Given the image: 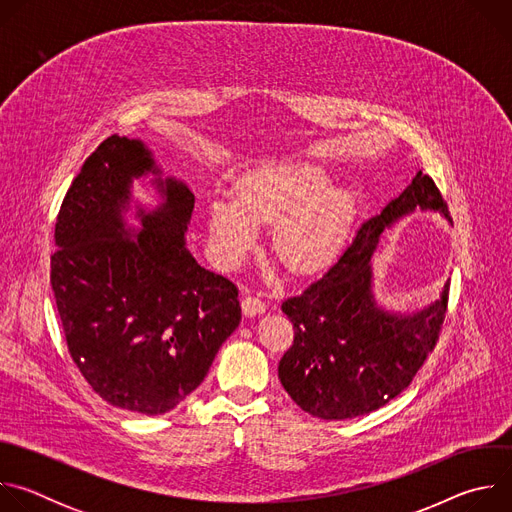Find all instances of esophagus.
<instances>
[{"mask_svg": "<svg viewBox=\"0 0 512 512\" xmlns=\"http://www.w3.org/2000/svg\"><path fill=\"white\" fill-rule=\"evenodd\" d=\"M241 308H243V314L253 318L257 314H263L265 312V302L257 296H245L243 302H241Z\"/></svg>", "mask_w": 512, "mask_h": 512, "instance_id": "1", "label": "esophagus"}]
</instances>
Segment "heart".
I'll return each mask as SVG.
<instances>
[{"instance_id": "heart-1", "label": "heart", "mask_w": 512, "mask_h": 512, "mask_svg": "<svg viewBox=\"0 0 512 512\" xmlns=\"http://www.w3.org/2000/svg\"><path fill=\"white\" fill-rule=\"evenodd\" d=\"M206 214L210 245L223 265L243 259L261 223L279 221L275 253L289 269L308 273L340 251L356 214V194L348 186H332L326 166L291 160L247 172L235 194L210 200Z\"/></svg>"}]
</instances>
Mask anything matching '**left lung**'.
<instances>
[{"instance_id":"1","label":"left lung","mask_w":512,"mask_h":512,"mask_svg":"<svg viewBox=\"0 0 512 512\" xmlns=\"http://www.w3.org/2000/svg\"><path fill=\"white\" fill-rule=\"evenodd\" d=\"M415 210L448 206L427 174L358 229L352 245L300 296L281 304L294 324V344L277 367L287 395L320 419H352L381 409L409 387L435 346L448 308L450 281L435 302L401 314L373 291V255L385 229Z\"/></svg>"}]
</instances>
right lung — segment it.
Instances as JSON below:
<instances>
[{
  "instance_id": "1",
  "label": "right lung",
  "mask_w": 512,
  "mask_h": 512,
  "mask_svg": "<svg viewBox=\"0 0 512 512\" xmlns=\"http://www.w3.org/2000/svg\"><path fill=\"white\" fill-rule=\"evenodd\" d=\"M152 175L161 202L124 214L132 180ZM194 194L164 178L141 139L107 137L72 180L54 229L50 283L68 352L93 391L141 415H162L206 377L241 322L233 281L186 249Z\"/></svg>"
}]
</instances>
